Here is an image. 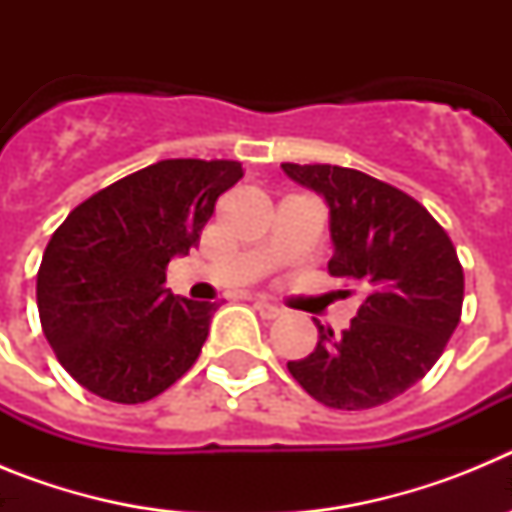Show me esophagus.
I'll list each match as a JSON object with an SVG mask.
<instances>
[{"mask_svg":"<svg viewBox=\"0 0 512 512\" xmlns=\"http://www.w3.org/2000/svg\"><path fill=\"white\" fill-rule=\"evenodd\" d=\"M253 307H256V312H259L264 320H277V318H282V315H284L282 307L271 305V302H266V300H256V302H253Z\"/></svg>","mask_w":512,"mask_h":512,"instance_id":"34e87169","label":"esophagus"}]
</instances>
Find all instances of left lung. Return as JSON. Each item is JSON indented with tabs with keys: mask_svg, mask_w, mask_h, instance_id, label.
Wrapping results in <instances>:
<instances>
[{
	"mask_svg": "<svg viewBox=\"0 0 512 512\" xmlns=\"http://www.w3.org/2000/svg\"><path fill=\"white\" fill-rule=\"evenodd\" d=\"M328 207L333 277L366 297L341 336L318 325L310 356L287 361L302 390L336 410L395 400L431 372L461 318L464 271L446 230L420 202L356 169L282 164Z\"/></svg>",
	"mask_w": 512,
	"mask_h": 512,
	"instance_id": "left-lung-1",
	"label": "left lung"
}]
</instances>
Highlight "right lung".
Wrapping results in <instances>:
<instances>
[{
  "mask_svg": "<svg viewBox=\"0 0 512 512\" xmlns=\"http://www.w3.org/2000/svg\"><path fill=\"white\" fill-rule=\"evenodd\" d=\"M243 169L169 158L81 202L53 233L38 271V312L58 361L81 387L135 405L192 369L215 302L164 287Z\"/></svg>",
  "mask_w": 512,
  "mask_h": 512,
  "instance_id": "1",
  "label": "right lung"
}]
</instances>
